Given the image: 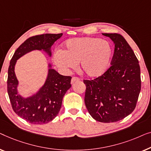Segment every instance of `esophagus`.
<instances>
[{"instance_id":"obj_1","label":"esophagus","mask_w":151,"mask_h":151,"mask_svg":"<svg viewBox=\"0 0 151 151\" xmlns=\"http://www.w3.org/2000/svg\"><path fill=\"white\" fill-rule=\"evenodd\" d=\"M80 81V78L78 77H75V76H74V77L72 78L71 79V83L73 84L74 83L76 82V81Z\"/></svg>"}]
</instances>
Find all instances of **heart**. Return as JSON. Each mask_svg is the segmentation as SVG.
<instances>
[{
  "instance_id": "obj_1",
  "label": "heart",
  "mask_w": 151,
  "mask_h": 151,
  "mask_svg": "<svg viewBox=\"0 0 151 151\" xmlns=\"http://www.w3.org/2000/svg\"><path fill=\"white\" fill-rule=\"evenodd\" d=\"M113 56L111 44L99 37H81L68 40L65 50L55 52V64L63 70L74 69L81 64V71L89 77H98L109 66Z\"/></svg>"
}]
</instances>
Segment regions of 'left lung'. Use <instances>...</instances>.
<instances>
[{
    "label": "left lung",
    "instance_id": "obj_1",
    "mask_svg": "<svg viewBox=\"0 0 151 151\" xmlns=\"http://www.w3.org/2000/svg\"><path fill=\"white\" fill-rule=\"evenodd\" d=\"M115 44L111 66L94 80H83L85 104L101 122L122 120L135 109L141 90L139 61L126 40L118 33H103Z\"/></svg>",
    "mask_w": 151,
    "mask_h": 151
}]
</instances>
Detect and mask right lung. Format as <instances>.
<instances>
[{
    "mask_svg": "<svg viewBox=\"0 0 151 151\" xmlns=\"http://www.w3.org/2000/svg\"><path fill=\"white\" fill-rule=\"evenodd\" d=\"M62 33H46L31 37L15 51L8 69L7 92L15 113L29 123L43 124L50 122L59 114L63 98L71 88V76H63L48 63V75L42 88L32 96L24 98L18 92V81L15 74L16 61L32 50H43L51 56V46Z\"/></svg>",
    "mask_w": 151,
    "mask_h": 151,
    "instance_id": "obj_1",
    "label": "right lung"
}]
</instances>
